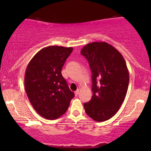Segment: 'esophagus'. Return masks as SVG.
Here are the masks:
<instances>
[{"instance_id":"1","label":"esophagus","mask_w":151,"mask_h":151,"mask_svg":"<svg viewBox=\"0 0 151 151\" xmlns=\"http://www.w3.org/2000/svg\"><path fill=\"white\" fill-rule=\"evenodd\" d=\"M79 89H77V91H74V93H75V95H76V96H77V95L79 94Z\"/></svg>"}]
</instances>
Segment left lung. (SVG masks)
I'll return each instance as SVG.
<instances>
[{
  "mask_svg": "<svg viewBox=\"0 0 151 151\" xmlns=\"http://www.w3.org/2000/svg\"><path fill=\"white\" fill-rule=\"evenodd\" d=\"M91 68L93 96L84 104L86 114L96 121L113 117L125 99L129 72L124 57L105 42L87 44L81 50Z\"/></svg>",
  "mask_w": 151,
  "mask_h": 151,
  "instance_id": "1",
  "label": "left lung"
}]
</instances>
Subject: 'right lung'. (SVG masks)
<instances>
[{
  "instance_id": "add662e5",
  "label": "right lung",
  "mask_w": 151,
  "mask_h": 151,
  "mask_svg": "<svg viewBox=\"0 0 151 151\" xmlns=\"http://www.w3.org/2000/svg\"><path fill=\"white\" fill-rule=\"evenodd\" d=\"M73 48L48 46L40 50L26 67L25 88L38 114L49 120L67 111L74 96L61 71Z\"/></svg>"
}]
</instances>
